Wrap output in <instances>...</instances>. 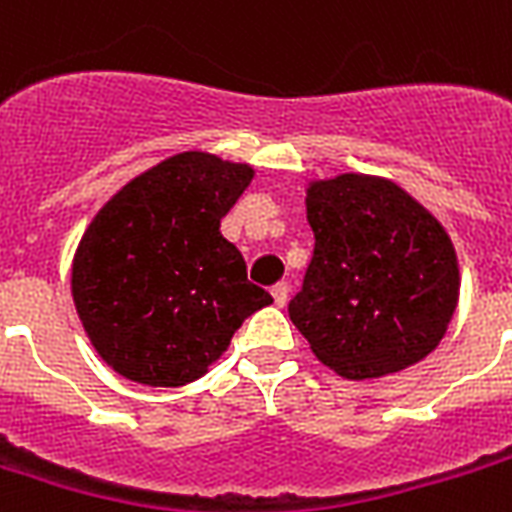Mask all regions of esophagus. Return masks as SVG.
Here are the masks:
<instances>
[{"mask_svg":"<svg viewBox=\"0 0 512 512\" xmlns=\"http://www.w3.org/2000/svg\"><path fill=\"white\" fill-rule=\"evenodd\" d=\"M271 295H273V303H276L279 308H284V306H287V298H290V287H287L284 282H279L271 290Z\"/></svg>","mask_w":512,"mask_h":512,"instance_id":"34e87169","label":"esophagus"}]
</instances>
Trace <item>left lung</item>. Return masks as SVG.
I'll return each mask as SVG.
<instances>
[{
	"instance_id": "left-lung-1",
	"label": "left lung",
	"mask_w": 512,
	"mask_h": 512,
	"mask_svg": "<svg viewBox=\"0 0 512 512\" xmlns=\"http://www.w3.org/2000/svg\"><path fill=\"white\" fill-rule=\"evenodd\" d=\"M306 220L314 257L290 319L314 357L368 381L438 349L459 303V260L443 222L376 174L311 179Z\"/></svg>"
}]
</instances>
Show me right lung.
<instances>
[{
    "label": "right lung",
    "instance_id": "obj_1",
    "mask_svg": "<svg viewBox=\"0 0 512 512\" xmlns=\"http://www.w3.org/2000/svg\"><path fill=\"white\" fill-rule=\"evenodd\" d=\"M255 177L249 163L187 150L120 187L85 228L72 260V298L93 349L144 386H182L228 351L273 298L220 220Z\"/></svg>",
    "mask_w": 512,
    "mask_h": 512
}]
</instances>
